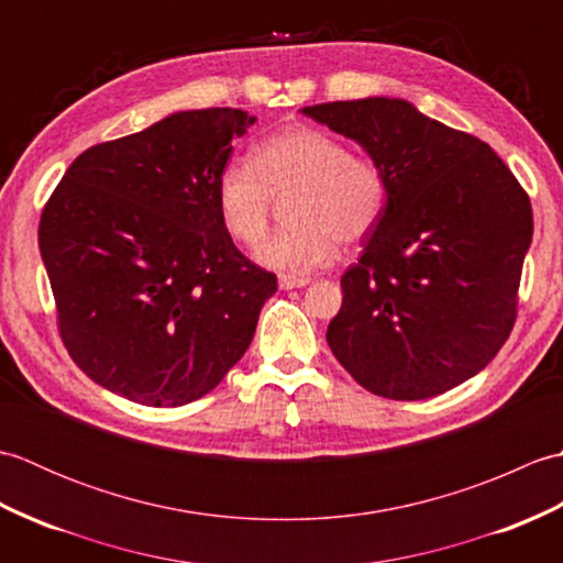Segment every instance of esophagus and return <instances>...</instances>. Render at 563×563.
<instances>
[{
    "mask_svg": "<svg viewBox=\"0 0 563 563\" xmlns=\"http://www.w3.org/2000/svg\"><path fill=\"white\" fill-rule=\"evenodd\" d=\"M312 283V278H307V275H280L278 285L280 290H295V288H305V285Z\"/></svg>",
    "mask_w": 563,
    "mask_h": 563,
    "instance_id": "obj_1",
    "label": "esophagus"
}]
</instances>
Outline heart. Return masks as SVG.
Instances as JSON below:
<instances>
[{"label": "heart", "instance_id": "b5f03b06", "mask_svg": "<svg viewBox=\"0 0 563 563\" xmlns=\"http://www.w3.org/2000/svg\"><path fill=\"white\" fill-rule=\"evenodd\" d=\"M290 196L283 232L256 251L261 266L283 273L324 268L336 246L357 244L375 230L389 198L382 166L312 128H290L258 142L249 162H230L214 200L234 242L256 246L268 230L271 198Z\"/></svg>", "mask_w": 563, "mask_h": 563}]
</instances>
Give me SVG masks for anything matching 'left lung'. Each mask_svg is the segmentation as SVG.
I'll return each instance as SVG.
<instances>
[{
  "label": "left lung",
  "mask_w": 563,
  "mask_h": 563,
  "mask_svg": "<svg viewBox=\"0 0 563 563\" xmlns=\"http://www.w3.org/2000/svg\"><path fill=\"white\" fill-rule=\"evenodd\" d=\"M357 142L387 176L389 198L327 341L357 385L416 401L448 391L494 361L516 324L530 198L474 135L404 99L305 106Z\"/></svg>",
  "instance_id": "1"
}]
</instances>
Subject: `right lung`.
I'll return each mask as SVG.
<instances>
[{"label":"right lung","instance_id":"1","mask_svg":"<svg viewBox=\"0 0 563 563\" xmlns=\"http://www.w3.org/2000/svg\"><path fill=\"white\" fill-rule=\"evenodd\" d=\"M256 118L178 111L71 162L41 214L59 336L87 377L145 406H184L249 349L275 275L222 227L214 186Z\"/></svg>","mask_w":563,"mask_h":563}]
</instances>
